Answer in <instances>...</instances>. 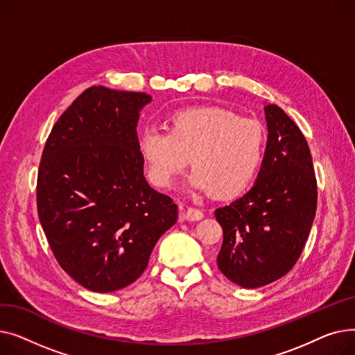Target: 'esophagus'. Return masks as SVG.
Instances as JSON below:
<instances>
[{
    "mask_svg": "<svg viewBox=\"0 0 355 355\" xmlns=\"http://www.w3.org/2000/svg\"><path fill=\"white\" fill-rule=\"evenodd\" d=\"M202 217H204L202 211H200V210H197V209H193V207H189L187 210H185V211L182 213V218L187 220V221H198V220H201Z\"/></svg>",
    "mask_w": 355,
    "mask_h": 355,
    "instance_id": "34e87169",
    "label": "esophagus"
}]
</instances>
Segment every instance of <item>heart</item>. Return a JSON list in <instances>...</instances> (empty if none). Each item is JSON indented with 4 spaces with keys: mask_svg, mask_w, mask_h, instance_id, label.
Masks as SVG:
<instances>
[{
    "mask_svg": "<svg viewBox=\"0 0 355 355\" xmlns=\"http://www.w3.org/2000/svg\"><path fill=\"white\" fill-rule=\"evenodd\" d=\"M165 129H148L138 141L148 177L157 187H171L190 159V187L229 200L243 194L262 166L265 128L230 109H181L166 119Z\"/></svg>",
    "mask_w": 355,
    "mask_h": 355,
    "instance_id": "b5f03b06",
    "label": "heart"
}]
</instances>
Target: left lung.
Listing matches in <instances>:
<instances>
[{
    "label": "left lung",
    "instance_id": "obj_1",
    "mask_svg": "<svg viewBox=\"0 0 355 355\" xmlns=\"http://www.w3.org/2000/svg\"><path fill=\"white\" fill-rule=\"evenodd\" d=\"M268 142L253 187L214 211L223 229L217 265L241 288L285 276L300 259L316 211V178L301 129L276 106H265Z\"/></svg>",
    "mask_w": 355,
    "mask_h": 355
}]
</instances>
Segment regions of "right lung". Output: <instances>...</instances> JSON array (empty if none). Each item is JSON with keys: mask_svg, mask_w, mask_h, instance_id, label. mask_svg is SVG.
<instances>
[{"mask_svg": "<svg viewBox=\"0 0 355 355\" xmlns=\"http://www.w3.org/2000/svg\"><path fill=\"white\" fill-rule=\"evenodd\" d=\"M141 92L92 86L53 126L37 177V211L62 269L93 292L144 273L177 204L149 187L138 148Z\"/></svg>", "mask_w": 355, "mask_h": 355, "instance_id": "add662e5", "label": "right lung"}]
</instances>
